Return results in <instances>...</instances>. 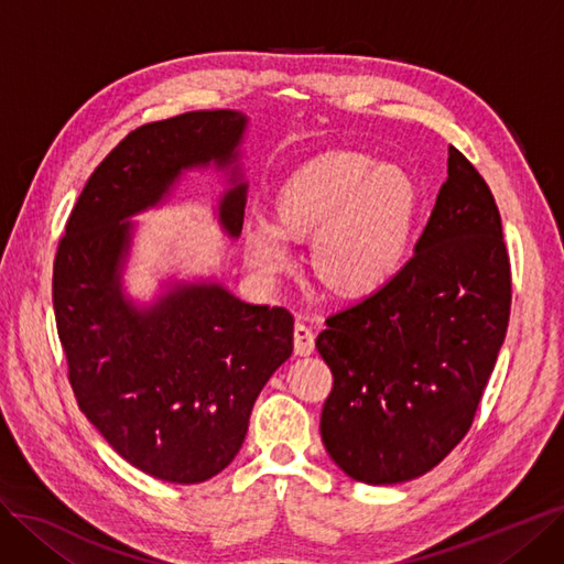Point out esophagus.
<instances>
[{"mask_svg":"<svg viewBox=\"0 0 564 564\" xmlns=\"http://www.w3.org/2000/svg\"><path fill=\"white\" fill-rule=\"evenodd\" d=\"M293 337H295V352H297V356H311V352H314V348H316L314 329H311L304 321L295 323Z\"/></svg>","mask_w":564,"mask_h":564,"instance_id":"obj_1","label":"esophagus"}]
</instances>
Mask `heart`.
I'll list each match as a JSON object with an SVG mask.
<instances>
[{
	"mask_svg": "<svg viewBox=\"0 0 564 564\" xmlns=\"http://www.w3.org/2000/svg\"><path fill=\"white\" fill-rule=\"evenodd\" d=\"M419 212V191L394 164L327 151L295 166L276 191V220L246 229V260L262 279L290 267V239L314 237L311 260L325 285L367 295L400 269Z\"/></svg>",
	"mask_w": 564,
	"mask_h": 564,
	"instance_id": "heart-1",
	"label": "heart"
}]
</instances>
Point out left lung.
<instances>
[{"instance_id":"left-lung-1","label":"left lung","mask_w":564,"mask_h":564,"mask_svg":"<svg viewBox=\"0 0 564 564\" xmlns=\"http://www.w3.org/2000/svg\"><path fill=\"white\" fill-rule=\"evenodd\" d=\"M509 308L502 218L488 183L448 145V178L413 258L316 339L335 377L321 434L337 467L392 486L440 465L471 427Z\"/></svg>"}]
</instances>
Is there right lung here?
<instances>
[{
  "instance_id": "1",
  "label": "right lung",
  "mask_w": 564,
  "mask_h": 564,
  "mask_svg": "<svg viewBox=\"0 0 564 564\" xmlns=\"http://www.w3.org/2000/svg\"><path fill=\"white\" fill-rule=\"evenodd\" d=\"M248 116L187 111L141 124L107 155L74 206L53 267L57 335L80 411L132 467L202 484L239 453L260 390L293 352V316L248 304L218 279H166L151 302L124 290L134 216L187 172L225 176L216 216L239 239Z\"/></svg>"
}]
</instances>
